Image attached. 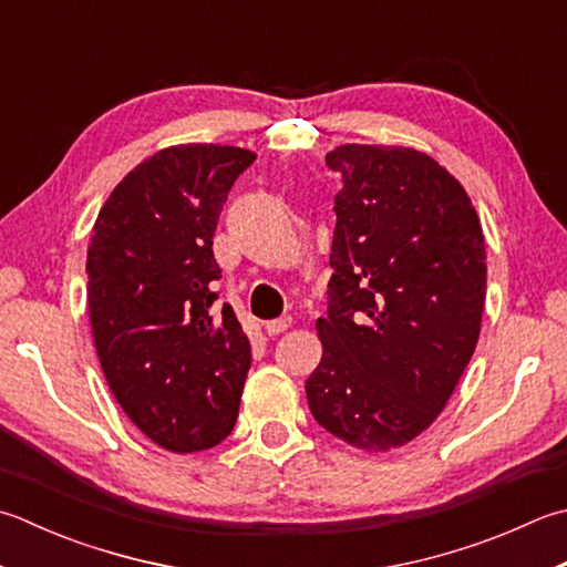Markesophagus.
I'll return each instance as SVG.
<instances>
[{"label":"esophagus","mask_w":567,"mask_h":567,"mask_svg":"<svg viewBox=\"0 0 567 567\" xmlns=\"http://www.w3.org/2000/svg\"><path fill=\"white\" fill-rule=\"evenodd\" d=\"M290 327H292V317H280V319L268 321V324H265V331H268V337H277Z\"/></svg>","instance_id":"esophagus-1"}]
</instances>
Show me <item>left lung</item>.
I'll list each match as a JSON object with an SVG mask.
<instances>
[{"mask_svg":"<svg viewBox=\"0 0 567 567\" xmlns=\"http://www.w3.org/2000/svg\"><path fill=\"white\" fill-rule=\"evenodd\" d=\"M324 343L309 375L317 423L353 447L417 437L457 385L480 339L484 233L467 192L427 154L341 144Z\"/></svg>","mask_w":567,"mask_h":567,"instance_id":"left-lung-1","label":"left lung"}]
</instances>
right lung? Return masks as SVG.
I'll use <instances>...</instances> for the list:
<instances>
[{"mask_svg": "<svg viewBox=\"0 0 567 567\" xmlns=\"http://www.w3.org/2000/svg\"><path fill=\"white\" fill-rule=\"evenodd\" d=\"M250 150L179 144L135 166L100 208L87 309L110 391L159 447L202 452L238 417L250 341L214 307V233Z\"/></svg>", "mask_w": 567, "mask_h": 567, "instance_id": "right-lung-1", "label": "right lung"}]
</instances>
